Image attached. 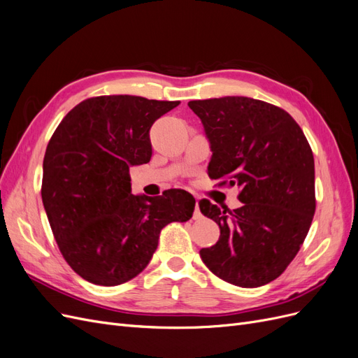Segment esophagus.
Instances as JSON below:
<instances>
[{"label":"esophagus","instance_id":"1","mask_svg":"<svg viewBox=\"0 0 358 358\" xmlns=\"http://www.w3.org/2000/svg\"><path fill=\"white\" fill-rule=\"evenodd\" d=\"M201 218H202V213H201V210H199V203L196 202L194 211H193V220H201Z\"/></svg>","mask_w":358,"mask_h":358}]
</instances>
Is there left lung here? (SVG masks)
<instances>
[{
  "instance_id": "obj_1",
  "label": "left lung",
  "mask_w": 358,
  "mask_h": 358,
  "mask_svg": "<svg viewBox=\"0 0 358 358\" xmlns=\"http://www.w3.org/2000/svg\"><path fill=\"white\" fill-rule=\"evenodd\" d=\"M187 106L208 138L210 178L239 186L242 202L234 211L199 202L202 214L220 227L217 244L202 248L201 259L226 282L268 284L294 259L313 223V150L290 114L264 101L223 96Z\"/></svg>"
}]
</instances>
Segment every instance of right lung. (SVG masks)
I'll return each instance as SVG.
<instances>
[{
    "mask_svg": "<svg viewBox=\"0 0 358 358\" xmlns=\"http://www.w3.org/2000/svg\"><path fill=\"white\" fill-rule=\"evenodd\" d=\"M180 101L132 95L89 98L57 126L43 160L41 198L64 259L96 285L143 272L172 222H187L194 198L171 189L132 194L129 168L152 159L150 128Z\"/></svg>",
    "mask_w": 358,
    "mask_h": 358,
    "instance_id": "obj_1",
    "label": "right lung"
}]
</instances>
